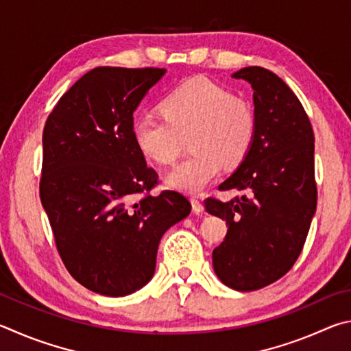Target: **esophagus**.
Here are the masks:
<instances>
[{
    "label": "esophagus",
    "instance_id": "esophagus-1",
    "mask_svg": "<svg viewBox=\"0 0 351 351\" xmlns=\"http://www.w3.org/2000/svg\"><path fill=\"white\" fill-rule=\"evenodd\" d=\"M191 205H193V211L195 214L204 213V204H202V200L199 197H191Z\"/></svg>",
    "mask_w": 351,
    "mask_h": 351
}]
</instances>
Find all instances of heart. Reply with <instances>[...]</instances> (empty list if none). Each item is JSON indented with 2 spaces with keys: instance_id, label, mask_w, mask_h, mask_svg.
Returning <instances> with one entry per match:
<instances>
[{
  "instance_id": "b5f03b06",
  "label": "heart",
  "mask_w": 351,
  "mask_h": 351,
  "mask_svg": "<svg viewBox=\"0 0 351 351\" xmlns=\"http://www.w3.org/2000/svg\"><path fill=\"white\" fill-rule=\"evenodd\" d=\"M160 110V119L135 120L134 141L146 158L172 165L189 137L193 154L166 176L168 185L180 191H202L219 176L222 163H241L254 141L253 106L206 77L189 78L172 89Z\"/></svg>"
}]
</instances>
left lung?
Returning a JSON list of instances; mask_svg holds the SVG:
<instances>
[{"instance_id":"left-lung-1","label":"left lung","mask_w":351,"mask_h":351,"mask_svg":"<svg viewBox=\"0 0 351 351\" xmlns=\"http://www.w3.org/2000/svg\"><path fill=\"white\" fill-rule=\"evenodd\" d=\"M253 88L256 135L243 162L220 191L230 202L205 200L228 225L213 251L217 278L237 291H254L290 271L304 248L317 204L315 134L302 103L284 80L261 66L232 73Z\"/></svg>"}]
</instances>
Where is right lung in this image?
<instances>
[{
    "mask_svg": "<svg viewBox=\"0 0 351 351\" xmlns=\"http://www.w3.org/2000/svg\"><path fill=\"white\" fill-rule=\"evenodd\" d=\"M160 67L89 71L60 98L43 131L40 197L67 271L104 296L151 280L160 239L191 213L158 183L135 145L134 110L165 75Z\"/></svg>",
    "mask_w": 351,
    "mask_h": 351,
    "instance_id": "add662e5",
    "label": "right lung"
}]
</instances>
